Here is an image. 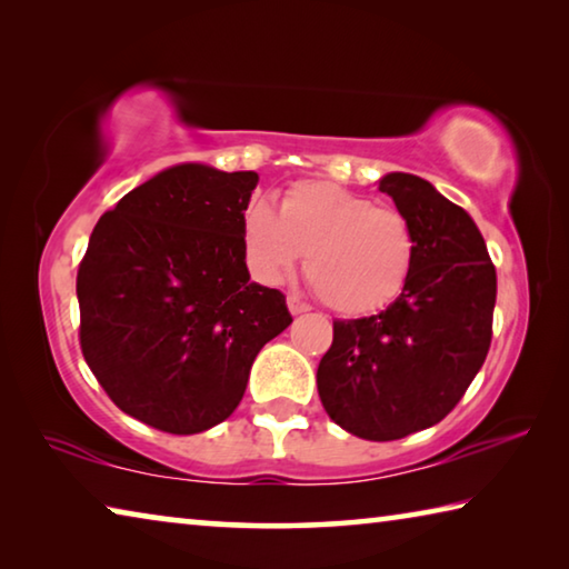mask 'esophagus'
Here are the masks:
<instances>
[{"instance_id":"34e87169","label":"esophagus","mask_w":569,"mask_h":569,"mask_svg":"<svg viewBox=\"0 0 569 569\" xmlns=\"http://www.w3.org/2000/svg\"><path fill=\"white\" fill-rule=\"evenodd\" d=\"M288 311H291L293 316H301V313H306V311H311V306H308L303 298H298V296H288Z\"/></svg>"}]
</instances>
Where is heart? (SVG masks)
Listing matches in <instances>:
<instances>
[{"label": "heart", "instance_id": "obj_1", "mask_svg": "<svg viewBox=\"0 0 569 569\" xmlns=\"http://www.w3.org/2000/svg\"><path fill=\"white\" fill-rule=\"evenodd\" d=\"M250 271L281 283L306 256V276L321 301L361 316L397 301L417 261L411 220L323 180H301L273 206L253 203L243 218Z\"/></svg>", "mask_w": 569, "mask_h": 569}]
</instances>
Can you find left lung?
<instances>
[{
  "label": "left lung",
  "mask_w": 569,
  "mask_h": 569,
  "mask_svg": "<svg viewBox=\"0 0 569 569\" xmlns=\"http://www.w3.org/2000/svg\"><path fill=\"white\" fill-rule=\"evenodd\" d=\"M379 190L411 220L417 261L383 311L333 321L316 383L341 429L391 441L435 427L465 397L492 341L497 273L475 220L429 180L389 172Z\"/></svg>",
  "instance_id": "8db88e82"
}]
</instances>
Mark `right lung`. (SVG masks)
<instances>
[{"mask_svg": "<svg viewBox=\"0 0 569 569\" xmlns=\"http://www.w3.org/2000/svg\"><path fill=\"white\" fill-rule=\"evenodd\" d=\"M256 186L253 170L180 162L92 230L77 271L80 346L108 397L148 427L198 435L226 421L258 351L293 321L246 266Z\"/></svg>", "mask_w": 569, "mask_h": 569, "instance_id": "obj_1", "label": "right lung"}]
</instances>
